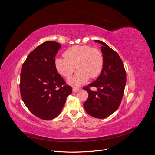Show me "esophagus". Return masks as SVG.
Listing matches in <instances>:
<instances>
[{"label":"esophagus","instance_id":"1","mask_svg":"<svg viewBox=\"0 0 155 155\" xmlns=\"http://www.w3.org/2000/svg\"><path fill=\"white\" fill-rule=\"evenodd\" d=\"M79 90V88L78 87H74L72 88V91H73L74 92H77Z\"/></svg>","mask_w":155,"mask_h":155}]
</instances>
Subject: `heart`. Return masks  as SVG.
I'll return each instance as SVG.
<instances>
[{
    "label": "heart",
    "instance_id": "obj_1",
    "mask_svg": "<svg viewBox=\"0 0 155 155\" xmlns=\"http://www.w3.org/2000/svg\"><path fill=\"white\" fill-rule=\"evenodd\" d=\"M64 58H56L55 67L64 78H69L76 70L78 72L68 79L73 86L83 85L89 78H95L101 74L104 67V57L101 51L88 45H75L63 53Z\"/></svg>",
    "mask_w": 155,
    "mask_h": 155
}]
</instances>
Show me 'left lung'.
<instances>
[{
  "instance_id": "8db88e82",
  "label": "left lung",
  "mask_w": 155,
  "mask_h": 155,
  "mask_svg": "<svg viewBox=\"0 0 155 155\" xmlns=\"http://www.w3.org/2000/svg\"><path fill=\"white\" fill-rule=\"evenodd\" d=\"M102 45L104 67L96 80L83 89L88 97L83 104L87 113L96 118L109 116L118 109L124 96L126 84V72L119 55L104 42L94 40ZM96 87L98 91H91L90 87Z\"/></svg>"
}]
</instances>
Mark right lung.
Returning <instances> with one entry per match:
<instances>
[{
  "label": "right lung",
  "instance_id": "right-lung-1",
  "mask_svg": "<svg viewBox=\"0 0 155 155\" xmlns=\"http://www.w3.org/2000/svg\"><path fill=\"white\" fill-rule=\"evenodd\" d=\"M46 41L28 55L22 67L20 91L22 101L33 114L44 120L56 118L72 93L55 67V57L61 46Z\"/></svg>",
  "mask_w": 155,
  "mask_h": 155
}]
</instances>
